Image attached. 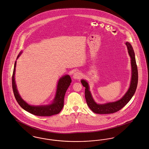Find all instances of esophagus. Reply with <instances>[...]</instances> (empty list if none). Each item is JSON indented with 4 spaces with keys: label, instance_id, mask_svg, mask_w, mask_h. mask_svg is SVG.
<instances>
[{
    "label": "esophagus",
    "instance_id": "obj_1",
    "mask_svg": "<svg viewBox=\"0 0 149 149\" xmlns=\"http://www.w3.org/2000/svg\"><path fill=\"white\" fill-rule=\"evenodd\" d=\"M81 77V74L79 72H75L73 75V78L75 79H79Z\"/></svg>",
    "mask_w": 149,
    "mask_h": 149
}]
</instances>
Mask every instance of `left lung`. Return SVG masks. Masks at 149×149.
I'll return each mask as SVG.
<instances>
[{"instance_id":"obj_1","label":"left lung","mask_w":149,"mask_h":149,"mask_svg":"<svg viewBox=\"0 0 149 149\" xmlns=\"http://www.w3.org/2000/svg\"><path fill=\"white\" fill-rule=\"evenodd\" d=\"M128 53L131 57V63L132 66V78L130 87L127 92L119 100L109 102L104 104H97L94 101L89 91V85L87 81L82 79L81 83L85 88V98L88 106L90 109L95 113L99 114H112L118 111L131 100L132 97L134 95L138 83V70L136 62L135 55L131 44L126 42Z\"/></svg>"}]
</instances>
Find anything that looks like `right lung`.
<instances>
[{"mask_svg": "<svg viewBox=\"0 0 149 149\" xmlns=\"http://www.w3.org/2000/svg\"><path fill=\"white\" fill-rule=\"evenodd\" d=\"M21 52L18 55L17 59L21 55ZM16 61L15 63L13 72L12 75V88L15 98L19 106L31 114L40 116H50L53 115L58 114L61 111L64 103V97L65 93L71 83V79L69 75H66L59 79L55 97L52 103L50 105L41 106H32L29 105L21 97L18 93L17 86L15 82V71Z\"/></svg>", "mask_w": 149, "mask_h": 149, "instance_id": "add662e5", "label": "right lung"}]
</instances>
